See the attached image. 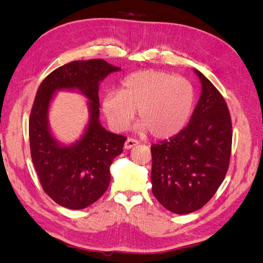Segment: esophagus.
<instances>
[{
  "instance_id": "1",
  "label": "esophagus",
  "mask_w": 263,
  "mask_h": 263,
  "mask_svg": "<svg viewBox=\"0 0 263 263\" xmlns=\"http://www.w3.org/2000/svg\"><path fill=\"white\" fill-rule=\"evenodd\" d=\"M138 144H139V141L136 139H132V138H128V139L125 141V144H124V147H125L126 149H131L132 147H135V146H137Z\"/></svg>"
}]
</instances>
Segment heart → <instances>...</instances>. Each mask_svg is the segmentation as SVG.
<instances>
[{"instance_id": "obj_1", "label": "heart", "mask_w": 263, "mask_h": 263, "mask_svg": "<svg viewBox=\"0 0 263 263\" xmlns=\"http://www.w3.org/2000/svg\"><path fill=\"white\" fill-rule=\"evenodd\" d=\"M194 104V88L185 79L162 70H142L128 75L121 91L108 92L102 110L116 131L126 130L138 110L140 130L166 139L185 126Z\"/></svg>"}]
</instances>
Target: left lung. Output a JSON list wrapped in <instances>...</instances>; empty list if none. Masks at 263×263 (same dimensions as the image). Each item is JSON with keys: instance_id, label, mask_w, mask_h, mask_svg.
Listing matches in <instances>:
<instances>
[{"instance_id": "8db88e82", "label": "left lung", "mask_w": 263, "mask_h": 263, "mask_svg": "<svg viewBox=\"0 0 263 263\" xmlns=\"http://www.w3.org/2000/svg\"><path fill=\"white\" fill-rule=\"evenodd\" d=\"M202 83L189 124L171 139L151 146L152 193L167 210L186 215L210 201L228 173L232 123L228 104L197 69Z\"/></svg>"}]
</instances>
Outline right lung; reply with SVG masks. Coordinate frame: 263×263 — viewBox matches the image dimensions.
Segmentation results:
<instances>
[{
  "label": "right lung",
  "mask_w": 263,
  "mask_h": 263,
  "mask_svg": "<svg viewBox=\"0 0 263 263\" xmlns=\"http://www.w3.org/2000/svg\"><path fill=\"white\" fill-rule=\"evenodd\" d=\"M121 68L102 59L78 60L47 75L38 88L29 121L33 166L45 193L59 205L80 210L95 203L110 183V167L126 138L100 122V83ZM60 90L78 91L88 100V123L82 137L64 144L52 135L49 106Z\"/></svg>",
  "instance_id": "right-lung-1"
}]
</instances>
